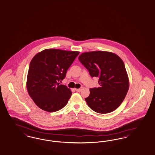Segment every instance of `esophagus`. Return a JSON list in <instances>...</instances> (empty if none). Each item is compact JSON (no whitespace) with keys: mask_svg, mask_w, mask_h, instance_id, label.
I'll list each match as a JSON object with an SVG mask.
<instances>
[{"mask_svg":"<svg viewBox=\"0 0 155 155\" xmlns=\"http://www.w3.org/2000/svg\"><path fill=\"white\" fill-rule=\"evenodd\" d=\"M75 90L78 92H80L82 90V87H81L80 89H75Z\"/></svg>","mask_w":155,"mask_h":155,"instance_id":"obj_1","label":"esophagus"}]
</instances>
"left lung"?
I'll return each instance as SVG.
<instances>
[{"label": "left lung", "mask_w": 155, "mask_h": 155, "mask_svg": "<svg viewBox=\"0 0 155 155\" xmlns=\"http://www.w3.org/2000/svg\"><path fill=\"white\" fill-rule=\"evenodd\" d=\"M78 59L91 77H99L100 86L91 88L90 95L85 98L88 106L102 114L116 110L124 101L129 87L123 60L115 53L104 51L85 52Z\"/></svg>", "instance_id": "obj_1"}]
</instances>
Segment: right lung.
Instances as JSON below:
<instances>
[{
	"label": "right lung",
	"instance_id": "right-lung-1",
	"mask_svg": "<svg viewBox=\"0 0 155 155\" xmlns=\"http://www.w3.org/2000/svg\"><path fill=\"white\" fill-rule=\"evenodd\" d=\"M80 52L48 48L32 58L27 74V91L38 107L45 111L54 112L68 104L71 91L59 85L66 71Z\"/></svg>",
	"mask_w": 155,
	"mask_h": 155
}]
</instances>
